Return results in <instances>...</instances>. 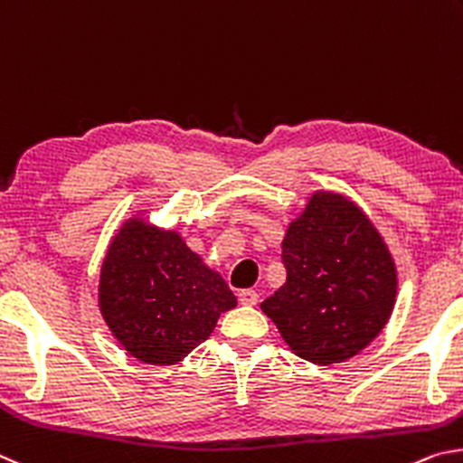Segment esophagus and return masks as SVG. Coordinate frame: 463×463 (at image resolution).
Returning <instances> with one entry per match:
<instances>
[{
	"label": "esophagus",
	"instance_id": "1",
	"mask_svg": "<svg viewBox=\"0 0 463 463\" xmlns=\"http://www.w3.org/2000/svg\"><path fill=\"white\" fill-rule=\"evenodd\" d=\"M240 303L241 305H248V307H252V305H256L258 303V293L256 290H252V288H246V290H240Z\"/></svg>",
	"mask_w": 463,
	"mask_h": 463
}]
</instances>
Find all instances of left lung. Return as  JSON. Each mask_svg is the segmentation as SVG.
I'll list each match as a JSON object with an SVG mask.
<instances>
[{"instance_id":"8db88e82","label":"left lung","mask_w":463,"mask_h":463,"mask_svg":"<svg viewBox=\"0 0 463 463\" xmlns=\"http://www.w3.org/2000/svg\"><path fill=\"white\" fill-rule=\"evenodd\" d=\"M287 282L260 309L298 358L345 362L378 337L396 301V264L370 217L315 191L282 240Z\"/></svg>"}]
</instances>
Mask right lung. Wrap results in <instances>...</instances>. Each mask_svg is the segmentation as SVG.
I'll list each match as a JSON object with an SVG mask.
<instances>
[{"label":"right lung","instance_id":"obj_1","mask_svg":"<svg viewBox=\"0 0 463 463\" xmlns=\"http://www.w3.org/2000/svg\"><path fill=\"white\" fill-rule=\"evenodd\" d=\"M238 305L223 277L181 233L144 217L119 227L101 264L99 311L132 358L173 366L205 342Z\"/></svg>","mask_w":463,"mask_h":463}]
</instances>
